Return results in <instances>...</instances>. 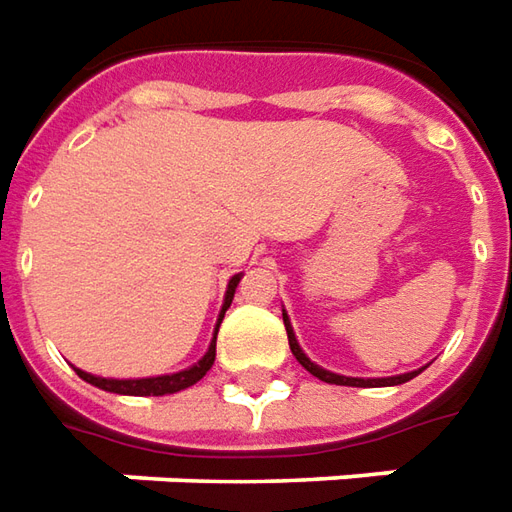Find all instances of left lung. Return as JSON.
<instances>
[{"mask_svg":"<svg viewBox=\"0 0 512 512\" xmlns=\"http://www.w3.org/2000/svg\"><path fill=\"white\" fill-rule=\"evenodd\" d=\"M284 326H287V337H290V348H292V354H295V359H298V362H301L303 368L309 370L312 376H317L320 382L345 384V387H390V384H404V382H410L412 376H418V370L404 373V376H390V379H351V376H337V373H331V370L317 368L315 362L303 354L301 345H298V340H295V334H292V326H290V320H287V315H284Z\"/></svg>","mask_w":512,"mask_h":512,"instance_id":"left-lung-1","label":"left lung"}]
</instances>
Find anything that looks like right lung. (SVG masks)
I'll use <instances>...</instances> for the list:
<instances>
[{
  "label": "right lung",
  "instance_id": "obj_1",
  "mask_svg": "<svg viewBox=\"0 0 512 512\" xmlns=\"http://www.w3.org/2000/svg\"><path fill=\"white\" fill-rule=\"evenodd\" d=\"M236 284H239V276H234L228 281V292H225V303H222L220 323L222 317H225V309L234 301ZM220 323H217V329H220ZM214 354H217V334H214V340H211L206 357L200 359L197 365H192L189 370L172 373V376H155V379H102V376H91L86 370H77V373H80V379H86L88 384H94V387H100V390H108V393H119V396H167V393H178V390H186V387H192V384L200 382V379L209 373L211 365H214Z\"/></svg>",
  "mask_w": 512,
  "mask_h": 512
}]
</instances>
